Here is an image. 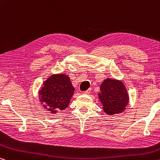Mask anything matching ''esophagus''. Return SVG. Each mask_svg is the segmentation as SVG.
Returning a JSON list of instances; mask_svg holds the SVG:
<instances>
[{
  "instance_id": "1",
  "label": "esophagus",
  "mask_w": 160,
  "mask_h": 160,
  "mask_svg": "<svg viewBox=\"0 0 160 160\" xmlns=\"http://www.w3.org/2000/svg\"><path fill=\"white\" fill-rule=\"evenodd\" d=\"M91 90H92V89H91V88H89V89H88V90L85 91L84 93H85V94H87V95H89V94H90V92H91Z\"/></svg>"
}]
</instances>
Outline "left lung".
Wrapping results in <instances>:
<instances>
[{
	"label": "left lung",
	"mask_w": 160,
	"mask_h": 160,
	"mask_svg": "<svg viewBox=\"0 0 160 160\" xmlns=\"http://www.w3.org/2000/svg\"><path fill=\"white\" fill-rule=\"evenodd\" d=\"M98 96L104 112L110 115L123 112L129 102V96L123 82L110 78L102 82Z\"/></svg>",
	"instance_id": "1"
}]
</instances>
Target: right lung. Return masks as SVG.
<instances>
[{"mask_svg": "<svg viewBox=\"0 0 160 160\" xmlns=\"http://www.w3.org/2000/svg\"><path fill=\"white\" fill-rule=\"evenodd\" d=\"M75 88L65 74L50 76L39 90V99L43 107L51 113L63 110L69 105Z\"/></svg>", "mask_w": 160, "mask_h": 160, "instance_id": "right-lung-1", "label": "right lung"}]
</instances>
